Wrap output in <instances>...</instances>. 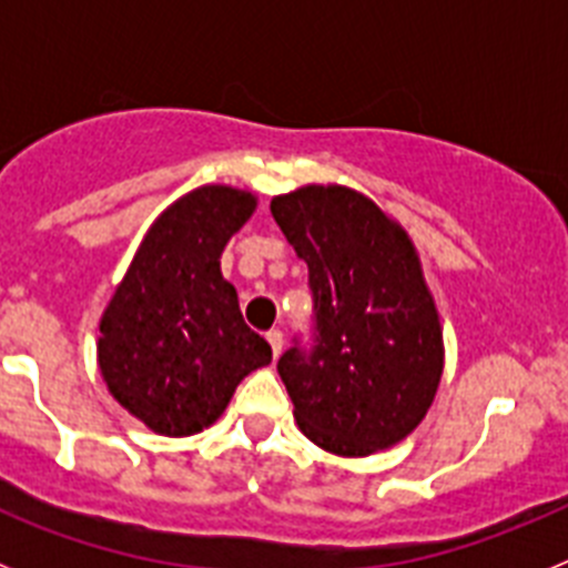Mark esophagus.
<instances>
[{
	"mask_svg": "<svg viewBox=\"0 0 568 568\" xmlns=\"http://www.w3.org/2000/svg\"><path fill=\"white\" fill-rule=\"evenodd\" d=\"M267 341H270V346H273V355L278 358L281 349H284V333H281V329H270Z\"/></svg>",
	"mask_w": 568,
	"mask_h": 568,
	"instance_id": "obj_1",
	"label": "esophagus"
}]
</instances>
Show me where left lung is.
I'll use <instances>...</instances> for the list:
<instances>
[{"label": "left lung", "mask_w": 568, "mask_h": 568, "mask_svg": "<svg viewBox=\"0 0 568 568\" xmlns=\"http://www.w3.org/2000/svg\"><path fill=\"white\" fill-rule=\"evenodd\" d=\"M270 210L307 261L315 301V349L278 361L298 429L341 458L393 449L444 375V329L413 239L344 184H304Z\"/></svg>", "instance_id": "left-lung-1"}]
</instances>
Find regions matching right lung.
Here are the masks:
<instances>
[{"instance_id": "1", "label": "right lung", "mask_w": 568, "mask_h": 568, "mask_svg": "<svg viewBox=\"0 0 568 568\" xmlns=\"http://www.w3.org/2000/svg\"><path fill=\"white\" fill-rule=\"evenodd\" d=\"M258 207L253 190L202 184L159 213L99 318L108 393L155 435L187 438L222 418L235 386L273 361L222 275L227 241Z\"/></svg>"}]
</instances>
